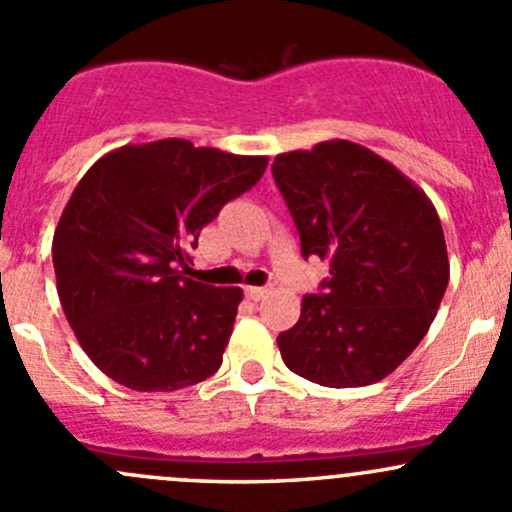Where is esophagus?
<instances>
[{
  "instance_id": "esophagus-1",
  "label": "esophagus",
  "mask_w": 512,
  "mask_h": 512,
  "mask_svg": "<svg viewBox=\"0 0 512 512\" xmlns=\"http://www.w3.org/2000/svg\"><path fill=\"white\" fill-rule=\"evenodd\" d=\"M245 294H247V299L260 301L262 297H267V289L265 287H245Z\"/></svg>"
}]
</instances>
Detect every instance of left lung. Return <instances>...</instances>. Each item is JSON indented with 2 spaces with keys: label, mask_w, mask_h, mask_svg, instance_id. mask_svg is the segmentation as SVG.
I'll return each mask as SVG.
<instances>
[{
  "label": "left lung",
  "mask_w": 512,
  "mask_h": 512,
  "mask_svg": "<svg viewBox=\"0 0 512 512\" xmlns=\"http://www.w3.org/2000/svg\"><path fill=\"white\" fill-rule=\"evenodd\" d=\"M272 174L301 255L328 260L331 274L279 333L282 360L324 387L378 383L427 336L449 284L437 208L390 161L348 139L277 154Z\"/></svg>",
  "instance_id": "left-lung-1"
}]
</instances>
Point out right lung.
<instances>
[{
	"mask_svg": "<svg viewBox=\"0 0 512 512\" xmlns=\"http://www.w3.org/2000/svg\"><path fill=\"white\" fill-rule=\"evenodd\" d=\"M265 169L267 157L159 139L85 171L53 233V270L63 314L107 378L171 392L220 368L242 289L184 270L203 225Z\"/></svg>",
	"mask_w": 512,
	"mask_h": 512,
	"instance_id": "add662e5",
	"label": "right lung"
}]
</instances>
